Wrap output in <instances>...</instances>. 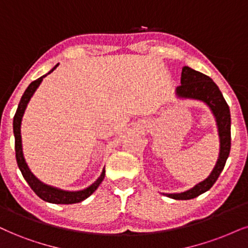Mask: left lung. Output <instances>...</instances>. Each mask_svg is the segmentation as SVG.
<instances>
[{"mask_svg":"<svg viewBox=\"0 0 248 248\" xmlns=\"http://www.w3.org/2000/svg\"><path fill=\"white\" fill-rule=\"evenodd\" d=\"M180 86L176 88V95L179 99H189L203 102L212 111L217 125L219 138V153L215 167L210 175L198 183L193 187L180 193H163L175 200H189L204 193L217 180L219 173L224 169L231 148V116L227 101L223 97L217 85L203 73L184 66L182 70Z\"/></svg>","mask_w":248,"mask_h":248,"instance_id":"left-lung-1","label":"left lung"}]
</instances>
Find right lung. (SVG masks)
<instances>
[{
	"label": "right lung",
	"instance_id": "add662e5",
	"mask_svg": "<svg viewBox=\"0 0 248 248\" xmlns=\"http://www.w3.org/2000/svg\"><path fill=\"white\" fill-rule=\"evenodd\" d=\"M59 66V64L54 66L47 75L42 76L36 79V80L32 81L29 85V87L26 88V91L24 92L23 96L19 101V105H18L17 111L15 114L14 117V136H15V151H16V160L18 168H19L21 175L27 182V184L30 185V187L34 191V193L38 195L40 199L47 201L50 203H57V204H72V203H78L84 201L85 199H87L90 195H92L95 192V189L99 187V185L102 183L103 178H105L106 170L103 168L102 172L99 178H97L93 184L88 186V187L80 189V191H65V189H61L59 187H54V186L47 185L45 183H42L41 180H39L36 177L33 175L32 171L30 170L29 166H27L25 157L23 154V145H21V133H20V126H21V119H23L24 112L27 105H29L31 97L33 96L36 88L40 86L41 81L44 80L45 77H47L49 73L54 71L55 69Z\"/></svg>",
	"mask_w": 248,
	"mask_h": 248
}]
</instances>
